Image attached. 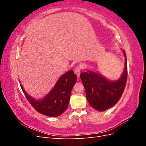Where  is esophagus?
Wrapping results in <instances>:
<instances>
[{
    "label": "esophagus",
    "instance_id": "1",
    "mask_svg": "<svg viewBox=\"0 0 146 146\" xmlns=\"http://www.w3.org/2000/svg\"><path fill=\"white\" fill-rule=\"evenodd\" d=\"M81 70H82V68L81 66H77V67L76 68V69H75L74 70V72L75 74H76L77 75V77H80V72H81Z\"/></svg>",
    "mask_w": 146,
    "mask_h": 146
}]
</instances>
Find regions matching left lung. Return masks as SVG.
Masks as SVG:
<instances>
[{
	"label": "left lung",
	"mask_w": 146,
	"mask_h": 146,
	"mask_svg": "<svg viewBox=\"0 0 146 146\" xmlns=\"http://www.w3.org/2000/svg\"><path fill=\"white\" fill-rule=\"evenodd\" d=\"M125 67L121 77L111 80L102 75L90 70L80 74V78L85 89L86 99L91 107L99 111L112 107L121 98L127 78V58L124 50Z\"/></svg>",
	"instance_id": "obj_1"
}]
</instances>
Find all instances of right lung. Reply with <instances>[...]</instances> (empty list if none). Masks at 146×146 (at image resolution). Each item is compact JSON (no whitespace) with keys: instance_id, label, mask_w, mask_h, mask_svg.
<instances>
[{"instance_id":"add662e5","label":"right lung","mask_w":146,"mask_h":146,"mask_svg":"<svg viewBox=\"0 0 146 146\" xmlns=\"http://www.w3.org/2000/svg\"><path fill=\"white\" fill-rule=\"evenodd\" d=\"M76 81V75L73 70H69L59 78L54 87L44 98L39 100L29 96L22 85L21 87L26 98L38 112L47 116L57 117L67 109L70 93Z\"/></svg>"}]
</instances>
